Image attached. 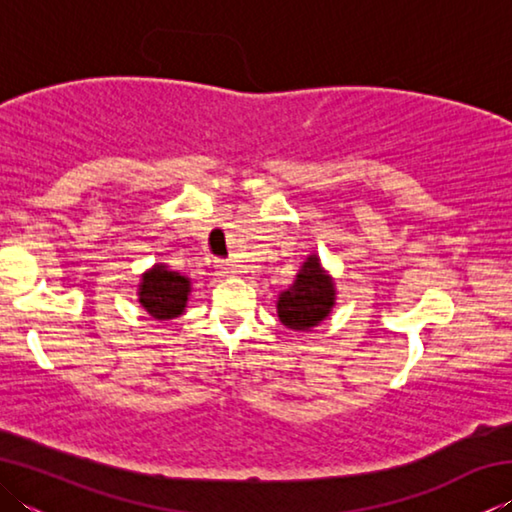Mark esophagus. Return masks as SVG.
Masks as SVG:
<instances>
[{
    "mask_svg": "<svg viewBox=\"0 0 512 512\" xmlns=\"http://www.w3.org/2000/svg\"><path fill=\"white\" fill-rule=\"evenodd\" d=\"M216 271H219V275H235L237 273V264H232V262H216Z\"/></svg>",
    "mask_w": 512,
    "mask_h": 512,
    "instance_id": "34e87169",
    "label": "esophagus"
}]
</instances>
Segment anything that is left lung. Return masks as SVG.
I'll use <instances>...</instances> for the list:
<instances>
[{"instance_id":"left-lung-1","label":"left lung","mask_w":512,"mask_h":512,"mask_svg":"<svg viewBox=\"0 0 512 512\" xmlns=\"http://www.w3.org/2000/svg\"><path fill=\"white\" fill-rule=\"evenodd\" d=\"M336 305V284L318 253H311L298 268L289 289L277 293V318L293 332H309L332 314Z\"/></svg>"}]
</instances>
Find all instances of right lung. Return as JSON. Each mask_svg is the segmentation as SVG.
<instances>
[{"label": "right lung", "instance_id": "1", "mask_svg": "<svg viewBox=\"0 0 512 512\" xmlns=\"http://www.w3.org/2000/svg\"><path fill=\"white\" fill-rule=\"evenodd\" d=\"M192 280L167 264H153L137 284V302L153 320H171L185 314Z\"/></svg>", "mask_w": 512, "mask_h": 512}]
</instances>
